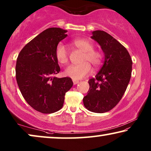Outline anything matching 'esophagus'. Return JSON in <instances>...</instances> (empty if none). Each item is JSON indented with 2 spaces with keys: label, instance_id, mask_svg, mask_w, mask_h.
<instances>
[{
  "label": "esophagus",
  "instance_id": "obj_1",
  "mask_svg": "<svg viewBox=\"0 0 151 151\" xmlns=\"http://www.w3.org/2000/svg\"><path fill=\"white\" fill-rule=\"evenodd\" d=\"M73 84L74 85H76V84H77L79 81L78 80H73Z\"/></svg>",
  "mask_w": 151,
  "mask_h": 151
}]
</instances>
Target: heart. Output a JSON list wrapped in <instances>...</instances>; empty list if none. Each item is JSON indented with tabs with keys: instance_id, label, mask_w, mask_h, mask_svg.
<instances>
[{
	"instance_id": "obj_1",
	"label": "heart",
	"mask_w": 151,
	"mask_h": 151,
	"mask_svg": "<svg viewBox=\"0 0 151 151\" xmlns=\"http://www.w3.org/2000/svg\"><path fill=\"white\" fill-rule=\"evenodd\" d=\"M73 45L76 48L80 49L82 52L81 62L82 63L77 65H70L65 71L67 76L73 78V80H80L89 75L91 72V66L98 67L101 64L102 56L100 52L93 49V45L89 40L86 39H76ZM55 58L59 63L67 64L69 60V55L67 49L63 43H59L55 48Z\"/></svg>"
}]
</instances>
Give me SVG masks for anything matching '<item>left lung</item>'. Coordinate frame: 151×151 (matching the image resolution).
Returning a JSON list of instances; mask_svg holds the SVG:
<instances>
[{"label":"left lung","instance_id":"1","mask_svg":"<svg viewBox=\"0 0 151 151\" xmlns=\"http://www.w3.org/2000/svg\"><path fill=\"white\" fill-rule=\"evenodd\" d=\"M91 38L100 45L104 59L95 78L88 80L89 89L83 103L88 111L102 113L111 110L122 98L131 79L133 62L127 49L108 33L93 31Z\"/></svg>","mask_w":151,"mask_h":151}]
</instances>
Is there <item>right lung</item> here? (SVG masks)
I'll list each match as a JSON object with an SVG mask.
<instances>
[{"instance_id":"add662e5","label":"right lung","mask_w":151,"mask_h":151,"mask_svg":"<svg viewBox=\"0 0 151 151\" xmlns=\"http://www.w3.org/2000/svg\"><path fill=\"white\" fill-rule=\"evenodd\" d=\"M67 32L61 28L47 29L18 54L16 65L18 87L26 102L40 113H52L63 108L65 93L73 86L70 78L54 76L60 71L55 48L67 36Z\"/></svg>"}]
</instances>
